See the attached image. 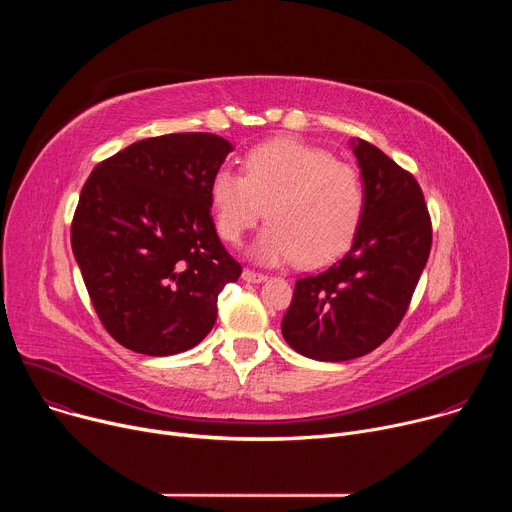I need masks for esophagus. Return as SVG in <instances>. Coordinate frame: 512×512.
<instances>
[{"instance_id":"esophagus-1","label":"esophagus","mask_w":512,"mask_h":512,"mask_svg":"<svg viewBox=\"0 0 512 512\" xmlns=\"http://www.w3.org/2000/svg\"><path fill=\"white\" fill-rule=\"evenodd\" d=\"M243 279L249 281V283H261L267 279L265 273H259V271H253V269H243Z\"/></svg>"}]
</instances>
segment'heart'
Returning a JSON list of instances; mask_svg holds the SVG:
<instances>
[{
	"instance_id": "obj_1",
	"label": "heart",
	"mask_w": 512,
	"mask_h": 512,
	"mask_svg": "<svg viewBox=\"0 0 512 512\" xmlns=\"http://www.w3.org/2000/svg\"><path fill=\"white\" fill-rule=\"evenodd\" d=\"M245 176L218 170L210 182L216 229L239 245L265 212L267 227L253 255L267 265L298 259L320 267L352 243L367 194L360 172L328 152L294 139H275L253 148Z\"/></svg>"
}]
</instances>
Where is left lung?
Returning a JSON list of instances; mask_svg holds the SVG:
<instances>
[{"label": "left lung", "instance_id": "obj_1", "mask_svg": "<svg viewBox=\"0 0 512 512\" xmlns=\"http://www.w3.org/2000/svg\"><path fill=\"white\" fill-rule=\"evenodd\" d=\"M352 152L367 194L352 247L296 281L281 320L291 348L326 362L369 354L395 332L431 251V218L413 174L364 139Z\"/></svg>", "mask_w": 512, "mask_h": 512}]
</instances>
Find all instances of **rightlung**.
Returning <instances> with one entry per match:
<instances>
[{"label":"right lung","instance_id":"obj_1","mask_svg":"<svg viewBox=\"0 0 512 512\" xmlns=\"http://www.w3.org/2000/svg\"><path fill=\"white\" fill-rule=\"evenodd\" d=\"M231 150L212 133H168L131 143L87 178L70 245L121 346L170 356L212 330L218 294L243 271L210 216V182Z\"/></svg>","mask_w":512,"mask_h":512}]
</instances>
